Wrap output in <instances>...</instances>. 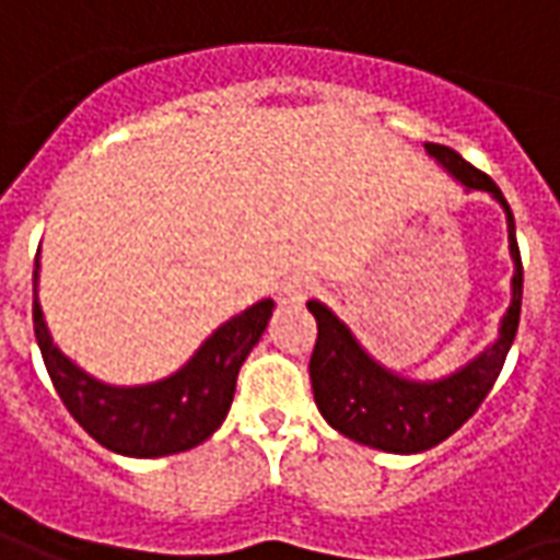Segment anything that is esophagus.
Segmentation results:
<instances>
[{
  "label": "esophagus",
  "mask_w": 560,
  "mask_h": 560,
  "mask_svg": "<svg viewBox=\"0 0 560 560\" xmlns=\"http://www.w3.org/2000/svg\"><path fill=\"white\" fill-rule=\"evenodd\" d=\"M312 291H315V281L306 276H293L279 288V303L281 306H303Z\"/></svg>",
  "instance_id": "esophagus-1"
}]
</instances>
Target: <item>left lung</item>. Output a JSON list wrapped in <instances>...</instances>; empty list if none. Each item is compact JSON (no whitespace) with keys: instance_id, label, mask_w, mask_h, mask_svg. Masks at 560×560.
I'll list each match as a JSON object with an SVG mask.
<instances>
[{"instance_id":"obj_1","label":"left lung","mask_w":560,"mask_h":560,"mask_svg":"<svg viewBox=\"0 0 560 560\" xmlns=\"http://www.w3.org/2000/svg\"><path fill=\"white\" fill-rule=\"evenodd\" d=\"M424 148L455 182H460L467 190H485L503 206L515 272H512L510 308L500 320L498 339L485 346L470 363H464L460 370L436 382H416L373 361L366 348L330 308L318 300H308V312L318 320V339L308 361L318 412L348 440L394 455H418L440 445L482 406L503 370L522 315L525 272H522V254L515 242V218L510 202L485 172L470 166L457 151L433 142Z\"/></svg>"}]
</instances>
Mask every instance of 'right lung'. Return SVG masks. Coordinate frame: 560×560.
<instances>
[{"mask_svg": "<svg viewBox=\"0 0 560 560\" xmlns=\"http://www.w3.org/2000/svg\"><path fill=\"white\" fill-rule=\"evenodd\" d=\"M33 284L35 339L62 406L96 443L127 457H163L206 443L224 424L236 394V375L276 308L272 300L254 303L224 320L178 373L124 388L93 378L57 348L38 303V257Z\"/></svg>", "mask_w": 560, "mask_h": 560, "instance_id": "obj_1", "label": "right lung"}]
</instances>
